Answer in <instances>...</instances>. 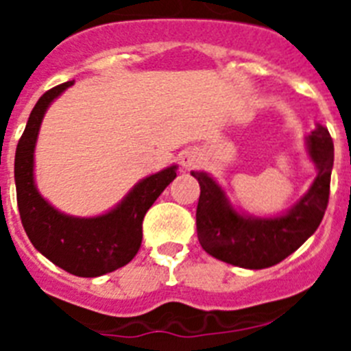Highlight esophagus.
Segmentation results:
<instances>
[{
    "label": "esophagus",
    "mask_w": 351,
    "mask_h": 351,
    "mask_svg": "<svg viewBox=\"0 0 351 351\" xmlns=\"http://www.w3.org/2000/svg\"><path fill=\"white\" fill-rule=\"evenodd\" d=\"M198 163H200V156H198L197 153H186L184 156L181 158V165L188 170L195 169Z\"/></svg>",
    "instance_id": "34e87169"
}]
</instances>
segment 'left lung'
<instances>
[{
	"mask_svg": "<svg viewBox=\"0 0 351 351\" xmlns=\"http://www.w3.org/2000/svg\"><path fill=\"white\" fill-rule=\"evenodd\" d=\"M306 142L309 158L316 165L315 181L299 202L274 218H255L237 213L221 186L209 173L191 172L200 184L198 241L210 256L244 269L272 267L315 234L328 204L334 144L324 126H316Z\"/></svg>",
	"mask_w": 351,
	"mask_h": 351,
	"instance_id": "left-lung-1",
	"label": "left lung"
}]
</instances>
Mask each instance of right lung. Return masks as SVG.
<instances>
[{
  "label": "right lung",
  "mask_w": 351,
  "mask_h": 351,
  "mask_svg": "<svg viewBox=\"0 0 351 351\" xmlns=\"http://www.w3.org/2000/svg\"><path fill=\"white\" fill-rule=\"evenodd\" d=\"M71 84L73 80L49 89L31 110L15 151L17 206L31 244L45 258L73 276L96 278L123 267L137 255L145 213L176 179L178 167L142 179L112 210L95 218H75L54 209L36 190L35 145L49 105Z\"/></svg>",
  "instance_id": "add662e5"
}]
</instances>
